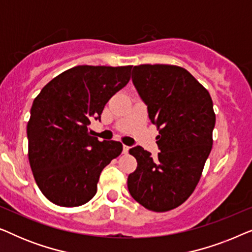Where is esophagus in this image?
<instances>
[{
	"label": "esophagus",
	"instance_id": "34e87169",
	"mask_svg": "<svg viewBox=\"0 0 252 252\" xmlns=\"http://www.w3.org/2000/svg\"><path fill=\"white\" fill-rule=\"evenodd\" d=\"M128 150H129V147L128 146H125V144H124V146H123V153L124 154H127V153H128Z\"/></svg>",
	"mask_w": 252,
	"mask_h": 252
}]
</instances>
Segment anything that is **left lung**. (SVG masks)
I'll return each mask as SVG.
<instances>
[{
    "label": "left lung",
    "instance_id": "left-lung-1",
    "mask_svg": "<svg viewBox=\"0 0 252 252\" xmlns=\"http://www.w3.org/2000/svg\"><path fill=\"white\" fill-rule=\"evenodd\" d=\"M132 81L159 129V153L153 158L140 146L129 149L137 167L128 175L127 187L146 209L165 212L182 204L198 184L212 149L213 103L187 70L174 65L134 66Z\"/></svg>",
    "mask_w": 252,
    "mask_h": 252
}]
</instances>
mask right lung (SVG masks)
Masks as SVG:
<instances>
[{
    "instance_id": "right-lung-1",
    "label": "right lung",
    "mask_w": 252,
    "mask_h": 252,
    "mask_svg": "<svg viewBox=\"0 0 252 252\" xmlns=\"http://www.w3.org/2000/svg\"><path fill=\"white\" fill-rule=\"evenodd\" d=\"M132 66L80 65L41 89L27 124L29 159L42 194L54 204L73 208L94 197L103 168L118 157L123 144L98 141L88 132L101 120L110 98L125 87Z\"/></svg>"
}]
</instances>
